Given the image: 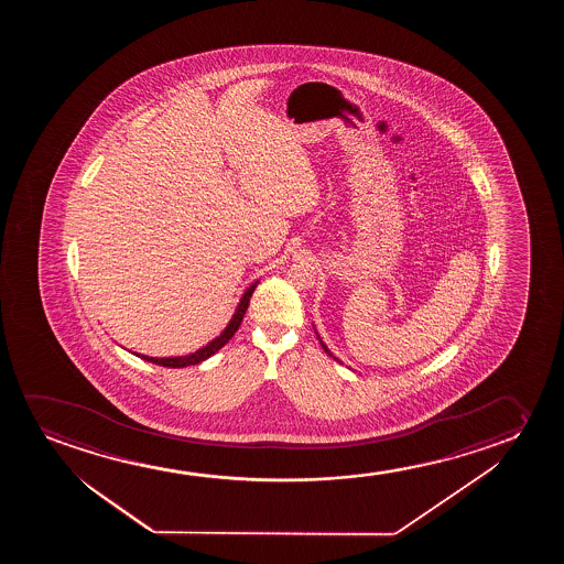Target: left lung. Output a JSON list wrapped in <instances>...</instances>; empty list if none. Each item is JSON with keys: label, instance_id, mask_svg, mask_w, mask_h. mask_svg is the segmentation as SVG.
<instances>
[{"label": "left lung", "instance_id": "8db88e82", "mask_svg": "<svg viewBox=\"0 0 564 564\" xmlns=\"http://www.w3.org/2000/svg\"><path fill=\"white\" fill-rule=\"evenodd\" d=\"M317 339H319V335H317ZM319 343H322V347H324L325 352H327V355H329V356H333L332 350H329V348L325 347L324 340L319 339ZM333 358H335V356H333ZM335 360H337V358H335Z\"/></svg>", "mask_w": 564, "mask_h": 564}]
</instances>
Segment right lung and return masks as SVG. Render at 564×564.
Returning a JSON list of instances; mask_svg holds the SVG:
<instances>
[{"mask_svg": "<svg viewBox=\"0 0 564 564\" xmlns=\"http://www.w3.org/2000/svg\"><path fill=\"white\" fill-rule=\"evenodd\" d=\"M258 286V281L252 283V285L248 286L247 293L242 294V299H240L239 306L235 310V314H232L231 322L227 324L224 332L219 337H216L214 340H209L206 347L198 348L196 352L193 355L186 356H173V358H154V356H144L137 355L142 358V360H147V362L158 364V366H165V368H186V366H194V364H200L209 358L212 355H216L219 348L225 347L229 339H231L232 335L237 333V329L240 327V322H242V317H245V312L248 308V302H250V296L254 293V289Z\"/></svg>", "mask_w": 564, "mask_h": 564, "instance_id": "add662e5", "label": "right lung"}]
</instances>
